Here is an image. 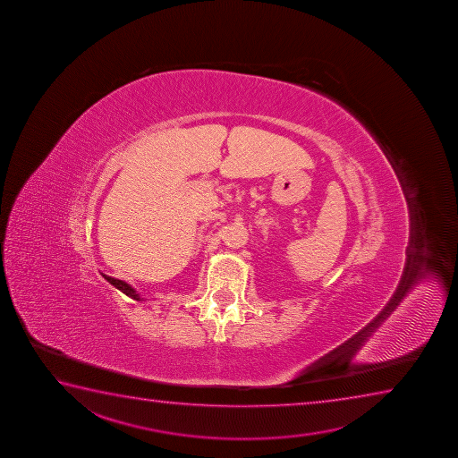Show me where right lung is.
I'll return each instance as SVG.
<instances>
[{
  "instance_id": "obj_1",
  "label": "right lung",
  "mask_w": 458,
  "mask_h": 458,
  "mask_svg": "<svg viewBox=\"0 0 458 458\" xmlns=\"http://www.w3.org/2000/svg\"><path fill=\"white\" fill-rule=\"evenodd\" d=\"M101 275H103V273H101ZM103 277L107 280V282H110L114 288L123 291L125 296L131 297V299H135V301H144V297H140V293H136L135 288L130 286L124 280L114 279V277H110V276L107 275H103Z\"/></svg>"
}]
</instances>
